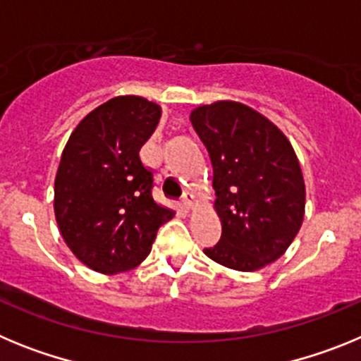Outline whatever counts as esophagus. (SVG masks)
Here are the masks:
<instances>
[{
	"mask_svg": "<svg viewBox=\"0 0 361 361\" xmlns=\"http://www.w3.org/2000/svg\"><path fill=\"white\" fill-rule=\"evenodd\" d=\"M183 208L186 209V212H191V209L195 208V199H193V195H190V193H186V195H184Z\"/></svg>",
	"mask_w": 361,
	"mask_h": 361,
	"instance_id": "1",
	"label": "esophagus"
}]
</instances>
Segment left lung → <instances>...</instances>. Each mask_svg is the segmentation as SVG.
<instances>
[{
  "label": "left lung",
  "mask_w": 361,
  "mask_h": 361,
  "mask_svg": "<svg viewBox=\"0 0 361 361\" xmlns=\"http://www.w3.org/2000/svg\"><path fill=\"white\" fill-rule=\"evenodd\" d=\"M190 121L213 164L219 244L213 262L258 271L282 257L305 213V183L291 142L275 123L237 101L193 108Z\"/></svg>",
  "instance_id": "left-lung-1"
}]
</instances>
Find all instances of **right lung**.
<instances>
[{
	"mask_svg": "<svg viewBox=\"0 0 361 361\" xmlns=\"http://www.w3.org/2000/svg\"><path fill=\"white\" fill-rule=\"evenodd\" d=\"M161 106L117 95L70 133L54 183V213L68 250L86 267L116 275L152 251L157 229L175 216L152 197V171L139 149L157 128Z\"/></svg>",
	"mask_w": 361,
	"mask_h": 361,
	"instance_id": "obj_1",
	"label": "right lung"
}]
</instances>
